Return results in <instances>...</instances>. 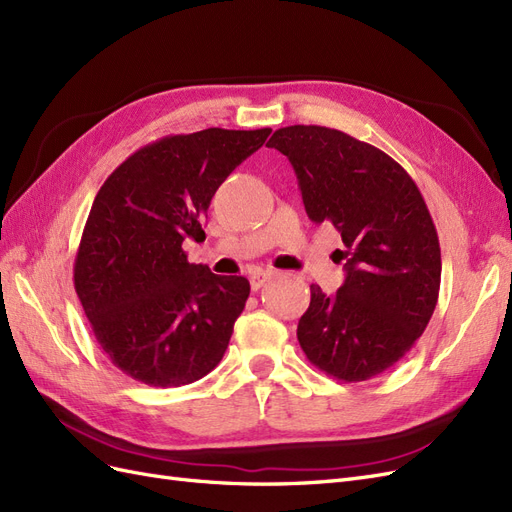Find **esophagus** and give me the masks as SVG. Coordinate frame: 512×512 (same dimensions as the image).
I'll return each mask as SVG.
<instances>
[{
  "mask_svg": "<svg viewBox=\"0 0 512 512\" xmlns=\"http://www.w3.org/2000/svg\"><path fill=\"white\" fill-rule=\"evenodd\" d=\"M271 277H273L271 271H262V269L254 271V273L250 275V286H252V290H260L262 286H265V284L271 280Z\"/></svg>",
  "mask_w": 512,
  "mask_h": 512,
  "instance_id": "34e87169",
  "label": "esophagus"
}]
</instances>
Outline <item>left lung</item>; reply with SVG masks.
<instances>
[{"mask_svg":"<svg viewBox=\"0 0 512 512\" xmlns=\"http://www.w3.org/2000/svg\"><path fill=\"white\" fill-rule=\"evenodd\" d=\"M267 147L290 160L307 218L342 235L346 280L312 284L297 337L324 374L363 382L393 367L423 335L442 275L438 232L412 177L391 156L322 126L275 130Z\"/></svg>","mask_w":512,"mask_h":512,"instance_id":"1","label":"left lung"}]
</instances>
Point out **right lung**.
I'll return each instance as SVG.
<instances>
[{
    "label": "right lung",
    "instance_id": "1",
    "mask_svg": "<svg viewBox=\"0 0 512 512\" xmlns=\"http://www.w3.org/2000/svg\"><path fill=\"white\" fill-rule=\"evenodd\" d=\"M269 128L166 136L119 164L91 205L74 288L108 359L149 386L196 382L222 361L250 282L192 265L215 190Z\"/></svg>",
    "mask_w": 512,
    "mask_h": 512
}]
</instances>
